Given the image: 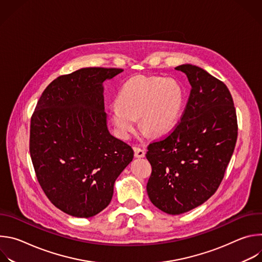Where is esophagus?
Instances as JSON below:
<instances>
[{
    "label": "esophagus",
    "mask_w": 262,
    "mask_h": 262,
    "mask_svg": "<svg viewBox=\"0 0 262 262\" xmlns=\"http://www.w3.org/2000/svg\"><path fill=\"white\" fill-rule=\"evenodd\" d=\"M134 151H135V157L136 158H144L145 157L144 149H141L139 147H135L134 148Z\"/></svg>",
    "instance_id": "esophagus-1"
}]
</instances>
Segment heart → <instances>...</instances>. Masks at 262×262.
<instances>
[{"label":"heart","mask_w":262,"mask_h":262,"mask_svg":"<svg viewBox=\"0 0 262 262\" xmlns=\"http://www.w3.org/2000/svg\"><path fill=\"white\" fill-rule=\"evenodd\" d=\"M117 101L118 105L111 110V116L121 137H129L139 117L144 132L161 136L176 124L183 106L184 93L174 79L139 76L124 83Z\"/></svg>","instance_id":"1"}]
</instances>
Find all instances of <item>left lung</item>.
Returning <instances> with one entry per match:
<instances>
[{
  "label": "left lung",
  "instance_id": "obj_1",
  "mask_svg": "<svg viewBox=\"0 0 262 262\" xmlns=\"http://www.w3.org/2000/svg\"><path fill=\"white\" fill-rule=\"evenodd\" d=\"M192 86L180 120L164 138L147 146L151 165L147 194L169 214L189 211L220 186L237 140V118L227 86L204 69L177 66Z\"/></svg>",
  "mask_w": 262,
  "mask_h": 262
}]
</instances>
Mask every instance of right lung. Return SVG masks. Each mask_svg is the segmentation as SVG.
I'll return each mask as SVG.
<instances>
[{
	"label": "right lung",
	"instance_id": "1",
	"mask_svg": "<svg viewBox=\"0 0 262 262\" xmlns=\"http://www.w3.org/2000/svg\"><path fill=\"white\" fill-rule=\"evenodd\" d=\"M121 68L87 67L55 79L31 117L30 155L49 200L90 217L111 202L114 183L133 161L132 146L106 127L102 83Z\"/></svg>",
	"mask_w": 262,
	"mask_h": 262
}]
</instances>
